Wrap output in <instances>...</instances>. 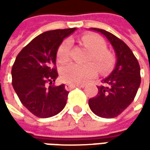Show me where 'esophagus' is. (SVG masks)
Here are the masks:
<instances>
[{"instance_id": "34e87169", "label": "esophagus", "mask_w": 150, "mask_h": 150, "mask_svg": "<svg viewBox=\"0 0 150 150\" xmlns=\"http://www.w3.org/2000/svg\"><path fill=\"white\" fill-rule=\"evenodd\" d=\"M79 87H81V88H84V87H85V85H84V84H69V83H67V84L65 85V88H66L67 90H71L72 88H79Z\"/></svg>"}]
</instances>
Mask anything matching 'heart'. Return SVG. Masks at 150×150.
<instances>
[{"label":"heart","instance_id":"obj_1","mask_svg":"<svg viewBox=\"0 0 150 150\" xmlns=\"http://www.w3.org/2000/svg\"><path fill=\"white\" fill-rule=\"evenodd\" d=\"M81 42L92 52L89 60L96 62L102 70L105 71L113 65L114 57L106 50L107 45L102 37L96 35H85L81 37ZM70 48L71 42L69 40H65L60 45L57 51V60L59 62L65 63L69 60ZM97 73L98 67L95 63H69L61 69V77L65 82L81 84L95 77Z\"/></svg>","mask_w":150,"mask_h":150}]
</instances>
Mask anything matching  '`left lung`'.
I'll list each match as a JSON object with an SVG mask.
<instances>
[{
  "label": "left lung",
  "instance_id": "left-lung-1",
  "mask_svg": "<svg viewBox=\"0 0 150 150\" xmlns=\"http://www.w3.org/2000/svg\"><path fill=\"white\" fill-rule=\"evenodd\" d=\"M101 33L112 45L116 62L113 71L103 79L96 96L88 100L94 114L103 118L119 115L134 101L141 84L140 65L131 49L113 34L100 28H90Z\"/></svg>",
  "mask_w": 150,
  "mask_h": 150
}]
</instances>
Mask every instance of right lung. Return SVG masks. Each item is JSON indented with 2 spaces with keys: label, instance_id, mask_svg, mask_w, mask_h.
Masks as SVG:
<instances>
[{
  "label": "right lung",
  "instance_id": "1",
  "mask_svg": "<svg viewBox=\"0 0 150 150\" xmlns=\"http://www.w3.org/2000/svg\"><path fill=\"white\" fill-rule=\"evenodd\" d=\"M76 28L44 32L34 38L18 54L12 67V84L21 103L33 115L47 118L59 114L65 107L69 91L65 85L52 84L58 77L54 68L62 41Z\"/></svg>",
  "mask_w": 150,
  "mask_h": 150
}]
</instances>
